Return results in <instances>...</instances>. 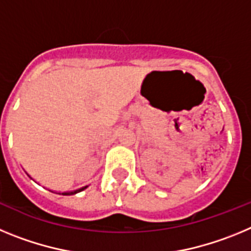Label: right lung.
I'll use <instances>...</instances> for the list:
<instances>
[{
    "mask_svg": "<svg viewBox=\"0 0 251 251\" xmlns=\"http://www.w3.org/2000/svg\"><path fill=\"white\" fill-rule=\"evenodd\" d=\"M86 187H88V186H84V187L79 188V190H75V191H72V192H63L61 195H75V194H77V192H80V191H83V190H85Z\"/></svg>",
    "mask_w": 251,
    "mask_h": 251,
    "instance_id": "1",
    "label": "right lung"
}]
</instances>
